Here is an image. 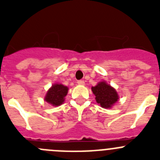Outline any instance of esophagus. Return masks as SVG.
I'll list each match as a JSON object with an SVG mask.
<instances>
[{"mask_svg": "<svg viewBox=\"0 0 160 160\" xmlns=\"http://www.w3.org/2000/svg\"><path fill=\"white\" fill-rule=\"evenodd\" d=\"M77 82H78V84L81 85V86H83V85L85 84V82L83 81V80H78V81Z\"/></svg>", "mask_w": 160, "mask_h": 160, "instance_id": "1", "label": "esophagus"}]
</instances>
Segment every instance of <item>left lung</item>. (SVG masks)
Listing matches in <instances>:
<instances>
[{
	"label": "left lung",
	"mask_w": 160,
	"mask_h": 160,
	"mask_svg": "<svg viewBox=\"0 0 160 160\" xmlns=\"http://www.w3.org/2000/svg\"><path fill=\"white\" fill-rule=\"evenodd\" d=\"M91 89L96 96V101L102 107L110 108L114 105V103L118 101V96L115 90L104 82H99Z\"/></svg>",
	"instance_id": "8db88e82"
}]
</instances>
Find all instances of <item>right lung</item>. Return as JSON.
<instances>
[{
    "mask_svg": "<svg viewBox=\"0 0 160 160\" xmlns=\"http://www.w3.org/2000/svg\"><path fill=\"white\" fill-rule=\"evenodd\" d=\"M67 93V87L62 84H54L48 90L45 100L52 106H59L64 102V98Z\"/></svg>",
    "mask_w": 160,
    "mask_h": 160,
    "instance_id": "right-lung-1",
    "label": "right lung"
}]
</instances>
